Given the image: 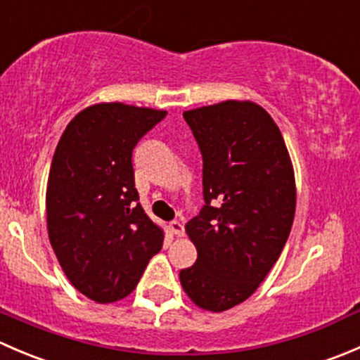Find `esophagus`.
<instances>
[{"label": "esophagus", "mask_w": 360, "mask_h": 360, "mask_svg": "<svg viewBox=\"0 0 360 360\" xmlns=\"http://www.w3.org/2000/svg\"><path fill=\"white\" fill-rule=\"evenodd\" d=\"M169 230L170 233L176 235V237H183L184 235V226L179 223V221H172V223L169 224Z\"/></svg>", "instance_id": "esophagus-1"}]
</instances>
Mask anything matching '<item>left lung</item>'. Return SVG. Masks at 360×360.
<instances>
[{"mask_svg": "<svg viewBox=\"0 0 360 360\" xmlns=\"http://www.w3.org/2000/svg\"><path fill=\"white\" fill-rule=\"evenodd\" d=\"M203 158L200 214L186 223L197 248L181 285L198 308L224 311L259 288L281 256L296 183L277 123L252 101H223L183 112Z\"/></svg>", "mask_w": 360, "mask_h": 360, "instance_id": "8db88e82", "label": "left lung"}]
</instances>
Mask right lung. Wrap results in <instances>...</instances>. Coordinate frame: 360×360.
I'll return each mask as SVG.
<instances>
[{"instance_id":"obj_1","label":"right lung","mask_w":360,"mask_h":360,"mask_svg":"<svg viewBox=\"0 0 360 360\" xmlns=\"http://www.w3.org/2000/svg\"><path fill=\"white\" fill-rule=\"evenodd\" d=\"M167 111L99 103L60 136L46 184L50 244L75 289L115 303L136 289L163 230L141 207L132 150Z\"/></svg>"}]
</instances>
